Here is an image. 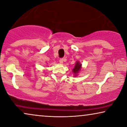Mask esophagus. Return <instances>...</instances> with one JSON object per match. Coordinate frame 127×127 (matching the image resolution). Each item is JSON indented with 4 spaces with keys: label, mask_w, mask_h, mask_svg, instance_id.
I'll use <instances>...</instances> for the list:
<instances>
[{
    "label": "esophagus",
    "mask_w": 127,
    "mask_h": 127,
    "mask_svg": "<svg viewBox=\"0 0 127 127\" xmlns=\"http://www.w3.org/2000/svg\"><path fill=\"white\" fill-rule=\"evenodd\" d=\"M63 61H64L63 59H60V60H59V63H60V64H63Z\"/></svg>",
    "instance_id": "obj_1"
}]
</instances>
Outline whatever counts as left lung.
Here are the masks:
<instances>
[{
  "mask_svg": "<svg viewBox=\"0 0 127 127\" xmlns=\"http://www.w3.org/2000/svg\"><path fill=\"white\" fill-rule=\"evenodd\" d=\"M81 65L82 64H81L79 63V62H78V61L76 62L75 66H74L73 70H72V72H73V73L74 74L75 77L78 75V74L79 71L81 70Z\"/></svg>",
  "mask_w": 127,
  "mask_h": 127,
  "instance_id": "obj_1",
  "label": "left lung"
}]
</instances>
